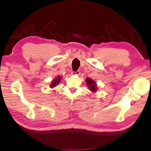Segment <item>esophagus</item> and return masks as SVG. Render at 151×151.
<instances>
[{
	"label": "esophagus",
	"instance_id": "obj_1",
	"mask_svg": "<svg viewBox=\"0 0 151 151\" xmlns=\"http://www.w3.org/2000/svg\"><path fill=\"white\" fill-rule=\"evenodd\" d=\"M72 74L74 75V76H79L80 74V71L79 70H77L76 72H72Z\"/></svg>",
	"mask_w": 151,
	"mask_h": 151
}]
</instances>
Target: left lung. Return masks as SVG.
<instances>
[{"label": "left lung", "mask_w": 151, "mask_h": 151, "mask_svg": "<svg viewBox=\"0 0 151 151\" xmlns=\"http://www.w3.org/2000/svg\"><path fill=\"white\" fill-rule=\"evenodd\" d=\"M86 83L87 86L88 87L89 91H91V93H95L98 90V87L96 83L94 80L89 78V77H87L86 79Z\"/></svg>", "instance_id": "8db88e82"}]
</instances>
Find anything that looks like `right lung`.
<instances>
[{
    "mask_svg": "<svg viewBox=\"0 0 151 151\" xmlns=\"http://www.w3.org/2000/svg\"><path fill=\"white\" fill-rule=\"evenodd\" d=\"M61 79H62V76H58L57 77H55V79H53V81H52V83L50 84V88H54L55 87H56L59 83H60Z\"/></svg>",
    "mask_w": 151,
    "mask_h": 151,
    "instance_id": "right-lung-1",
    "label": "right lung"
}]
</instances>
